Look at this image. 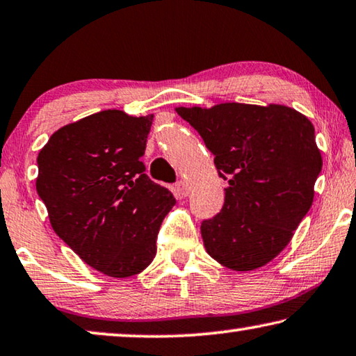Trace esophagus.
<instances>
[{"label":"esophagus","mask_w":356,"mask_h":356,"mask_svg":"<svg viewBox=\"0 0 356 356\" xmlns=\"http://www.w3.org/2000/svg\"><path fill=\"white\" fill-rule=\"evenodd\" d=\"M176 188H177V193H179V196H188L190 195V191H191V188H190V185L185 182V180H179V182L176 184Z\"/></svg>","instance_id":"esophagus-1"}]
</instances>
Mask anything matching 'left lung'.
<instances>
[{
	"label": "left lung",
	"mask_w": 356,
	"mask_h": 356,
	"mask_svg": "<svg viewBox=\"0 0 356 356\" xmlns=\"http://www.w3.org/2000/svg\"><path fill=\"white\" fill-rule=\"evenodd\" d=\"M176 111L200 133L228 185L222 211L201 223L207 253L233 270L269 263L312 206L321 171L314 125L279 104Z\"/></svg>",
	"instance_id": "8db88e82"
}]
</instances>
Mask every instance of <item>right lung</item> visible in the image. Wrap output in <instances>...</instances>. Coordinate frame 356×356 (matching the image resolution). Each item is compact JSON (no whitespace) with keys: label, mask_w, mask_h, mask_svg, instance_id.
I'll list each match as a JSON object with an SVG mask.
<instances>
[{"label":"right lung","mask_w":356,"mask_h":356,"mask_svg":"<svg viewBox=\"0 0 356 356\" xmlns=\"http://www.w3.org/2000/svg\"><path fill=\"white\" fill-rule=\"evenodd\" d=\"M154 115L101 111L60 128L38 155L36 190L50 223L90 266L111 277L139 274L176 198L145 174Z\"/></svg>","instance_id":"1"}]
</instances>
